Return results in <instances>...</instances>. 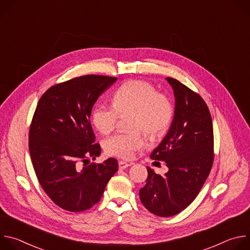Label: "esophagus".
<instances>
[{
  "label": "esophagus",
  "mask_w": 250,
  "mask_h": 250,
  "mask_svg": "<svg viewBox=\"0 0 250 250\" xmlns=\"http://www.w3.org/2000/svg\"><path fill=\"white\" fill-rule=\"evenodd\" d=\"M128 166H130L129 163L125 162V161H119V168H120V169H125V168L128 167Z\"/></svg>",
  "instance_id": "34e87169"
}]
</instances>
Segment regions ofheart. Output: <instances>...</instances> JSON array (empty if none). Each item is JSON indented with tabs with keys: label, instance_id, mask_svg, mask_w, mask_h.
<instances>
[{
	"label": "heart",
	"instance_id": "b5f03b06",
	"mask_svg": "<svg viewBox=\"0 0 250 250\" xmlns=\"http://www.w3.org/2000/svg\"><path fill=\"white\" fill-rule=\"evenodd\" d=\"M132 113L130 127L140 128L156 136L163 133L173 118V104L164 94L148 82L132 80L123 84L115 93L113 104L98 103L92 111V122L97 129L108 134L117 125L119 115ZM146 140L140 130L119 132L104 142L106 153L123 159H131L142 148Z\"/></svg>",
	"mask_w": 250,
	"mask_h": 250
}]
</instances>
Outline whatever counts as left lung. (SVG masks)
<instances>
[{
    "instance_id": "8db88e82",
    "label": "left lung",
    "mask_w": 250,
    "mask_h": 250,
    "mask_svg": "<svg viewBox=\"0 0 250 250\" xmlns=\"http://www.w3.org/2000/svg\"><path fill=\"white\" fill-rule=\"evenodd\" d=\"M166 80L175 96L174 119L150 157L165 161L168 172L160 175L147 167L146 184L139 190L144 206L164 218L177 215L195 200L213 162V130L207 104L181 82Z\"/></svg>"
}]
</instances>
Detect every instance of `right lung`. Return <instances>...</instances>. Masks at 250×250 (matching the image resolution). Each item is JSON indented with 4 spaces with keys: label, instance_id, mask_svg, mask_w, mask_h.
<instances>
[{
    "label": "right lung",
    "instance_id": "1",
    "mask_svg": "<svg viewBox=\"0 0 250 250\" xmlns=\"http://www.w3.org/2000/svg\"><path fill=\"white\" fill-rule=\"evenodd\" d=\"M118 78L85 75L50 87L40 99L29 127L28 147L40 184L54 204L83 211L97 204L118 161L82 167L101 154L90 123L98 98Z\"/></svg>",
    "mask_w": 250,
    "mask_h": 250
}]
</instances>
